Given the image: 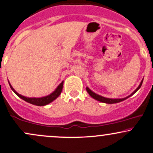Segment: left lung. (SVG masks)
<instances>
[{
    "instance_id": "obj_1",
    "label": "left lung",
    "mask_w": 153,
    "mask_h": 153,
    "mask_svg": "<svg viewBox=\"0 0 153 153\" xmlns=\"http://www.w3.org/2000/svg\"><path fill=\"white\" fill-rule=\"evenodd\" d=\"M143 79H142L140 84V85L138 86L137 89L134 90L133 92L130 95H129L128 97H125V98H122V99H111V98H107V97H104L101 96V95H99L97 94H96V93H94V91H92L90 89H89V87H87L86 88V90L88 92V94H89L90 96L92 97L93 99H94V100H97L99 102H103V103H106V104H114V103H118V102H123L124 100H125L126 99L129 98L130 97L132 96L134 93L136 92V91H137L139 90L140 88L142 86V84H143Z\"/></svg>"
}]
</instances>
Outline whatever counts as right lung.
I'll use <instances>...</instances> for the list:
<instances>
[{
	"label": "right lung",
	"instance_id": "add662e5",
	"mask_svg": "<svg viewBox=\"0 0 153 153\" xmlns=\"http://www.w3.org/2000/svg\"><path fill=\"white\" fill-rule=\"evenodd\" d=\"M9 85H10V89H12L13 91L15 94L17 95L18 97H19L20 98L22 99V100H24L28 103L32 104V105H36V106H45L48 104L51 103L55 100L60 95L61 93H62V89H63V84H64V81H62V82L56 88V89L53 92L51 93L50 94L47 95V96H45V97H26L23 96V95L19 94V93L16 91L15 89L13 88V87L11 86V84H10V82H8Z\"/></svg>",
	"mask_w": 153,
	"mask_h": 153
}]
</instances>
